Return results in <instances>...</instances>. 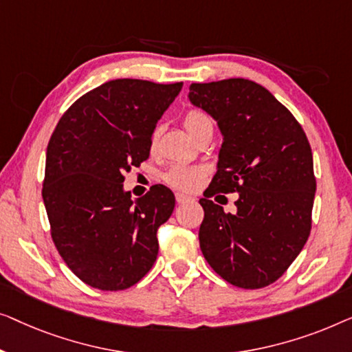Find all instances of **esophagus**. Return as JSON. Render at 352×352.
<instances>
[{
  "mask_svg": "<svg viewBox=\"0 0 352 352\" xmlns=\"http://www.w3.org/2000/svg\"><path fill=\"white\" fill-rule=\"evenodd\" d=\"M175 201L178 202V204H186V202H191L195 199H192V197H190V196H186V195H182V192H177Z\"/></svg>",
  "mask_w": 352,
  "mask_h": 352,
  "instance_id": "obj_1",
  "label": "esophagus"
}]
</instances>
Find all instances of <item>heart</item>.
Returning a JSON list of instances; mask_svg holds the SVG:
<instances>
[{
  "label": "heart",
  "mask_w": 352,
  "mask_h": 352,
  "mask_svg": "<svg viewBox=\"0 0 352 352\" xmlns=\"http://www.w3.org/2000/svg\"><path fill=\"white\" fill-rule=\"evenodd\" d=\"M183 126H185L188 133H190L195 140H197L201 135H204V133L214 132V121H212V116L206 110H202V108H190V110H186L185 115H183ZM161 132V126H156L153 129L150 142H148V146H150L151 153L156 151ZM206 177L207 169L202 166L174 164L164 172L162 180L178 191L195 192L202 186Z\"/></svg>",
  "instance_id": "b5f03b06"
}]
</instances>
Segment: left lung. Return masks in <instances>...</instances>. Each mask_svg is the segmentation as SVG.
<instances>
[{"label": "left lung", "instance_id": "obj_1", "mask_svg": "<svg viewBox=\"0 0 352 352\" xmlns=\"http://www.w3.org/2000/svg\"><path fill=\"white\" fill-rule=\"evenodd\" d=\"M190 100L223 133L219 170L199 199V245L217 274L261 289L289 270L311 232L316 177L308 137L295 116L249 79L192 82ZM239 192L234 214L210 201Z\"/></svg>", "mask_w": 352, "mask_h": 352}]
</instances>
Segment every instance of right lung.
I'll return each instance as SVG.
<instances>
[{"instance_id": "add662e5", "label": "right lung", "mask_w": 352, "mask_h": 352, "mask_svg": "<svg viewBox=\"0 0 352 352\" xmlns=\"http://www.w3.org/2000/svg\"><path fill=\"white\" fill-rule=\"evenodd\" d=\"M182 86L113 79L79 97L54 129L43 182L51 237L94 289H129L155 265L156 232L174 212V192L155 185L133 201L122 182L148 160L153 129Z\"/></svg>"}]
</instances>
